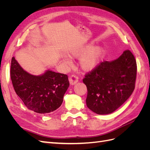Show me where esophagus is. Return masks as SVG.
Returning a JSON list of instances; mask_svg holds the SVG:
<instances>
[{"instance_id":"esophagus-1","label":"esophagus","mask_w":150,"mask_h":150,"mask_svg":"<svg viewBox=\"0 0 150 150\" xmlns=\"http://www.w3.org/2000/svg\"><path fill=\"white\" fill-rule=\"evenodd\" d=\"M69 83L71 84L74 85L75 84H76L78 82V77L74 74H72L70 76V78H69Z\"/></svg>"}]
</instances>
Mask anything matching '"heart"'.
Here are the masks:
<instances>
[{
    "label": "heart",
    "instance_id": "heart-1",
    "mask_svg": "<svg viewBox=\"0 0 150 150\" xmlns=\"http://www.w3.org/2000/svg\"><path fill=\"white\" fill-rule=\"evenodd\" d=\"M71 55L76 58L79 57V66L81 69L86 71L94 69L99 64L104 55V49L103 47L96 46L93 47L92 44L77 47L71 51ZM66 61L70 63L69 59H66Z\"/></svg>",
    "mask_w": 150,
    "mask_h": 150
}]
</instances>
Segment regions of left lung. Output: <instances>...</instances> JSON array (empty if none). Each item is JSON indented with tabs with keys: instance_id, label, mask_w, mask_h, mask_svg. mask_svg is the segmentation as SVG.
I'll return each instance as SVG.
<instances>
[{
	"instance_id": "left-lung-1",
	"label": "left lung",
	"mask_w": 150,
	"mask_h": 150,
	"mask_svg": "<svg viewBox=\"0 0 150 150\" xmlns=\"http://www.w3.org/2000/svg\"><path fill=\"white\" fill-rule=\"evenodd\" d=\"M137 61L126 50L112 61H103L86 74V104L98 115H108L120 107L133 93L137 78Z\"/></svg>"
}]
</instances>
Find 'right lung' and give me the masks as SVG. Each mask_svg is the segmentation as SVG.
Instances as JSON below:
<instances>
[{
  "mask_svg": "<svg viewBox=\"0 0 150 150\" xmlns=\"http://www.w3.org/2000/svg\"><path fill=\"white\" fill-rule=\"evenodd\" d=\"M11 78L16 94L25 106L40 114L52 112L59 108L69 86L66 74L48 70L40 76L32 75L22 69L13 57Z\"/></svg>",
  "mask_w": 150,
  "mask_h": 150,
  "instance_id": "1",
  "label": "right lung"
}]
</instances>
